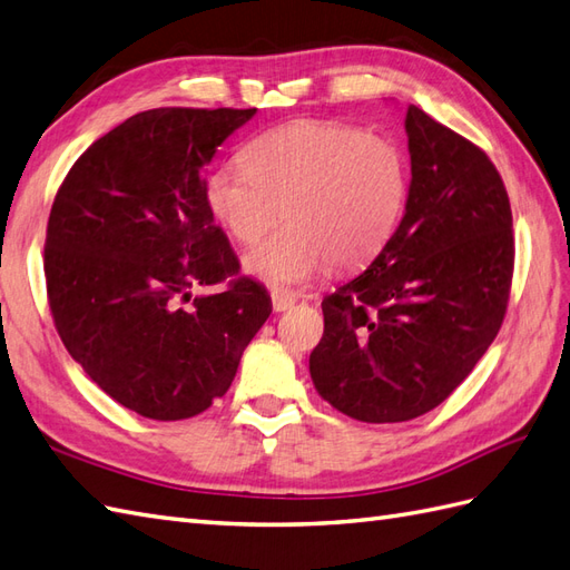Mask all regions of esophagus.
Listing matches in <instances>:
<instances>
[{
  "label": "esophagus",
  "instance_id": "1",
  "mask_svg": "<svg viewBox=\"0 0 570 570\" xmlns=\"http://www.w3.org/2000/svg\"><path fill=\"white\" fill-rule=\"evenodd\" d=\"M296 303V294H291V291H284V288H274L272 291V306L276 313L282 311H288L291 306Z\"/></svg>",
  "mask_w": 570,
  "mask_h": 570
}]
</instances>
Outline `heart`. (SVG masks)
I'll return each instance as SVG.
<instances>
[{
    "label": "heart",
    "instance_id": "heart-1",
    "mask_svg": "<svg viewBox=\"0 0 570 570\" xmlns=\"http://www.w3.org/2000/svg\"><path fill=\"white\" fill-rule=\"evenodd\" d=\"M245 165H223L204 198L225 233L253 245L284 208L286 228L249 249L243 267L274 288L376 259L403 218L410 167L393 138L337 121H296L255 138Z\"/></svg>",
    "mask_w": 570,
    "mask_h": 570
}]
</instances>
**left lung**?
<instances>
[{
  "label": "left lung",
  "instance_id": "1",
  "mask_svg": "<svg viewBox=\"0 0 570 570\" xmlns=\"http://www.w3.org/2000/svg\"><path fill=\"white\" fill-rule=\"evenodd\" d=\"M410 189L386 249L323 298L311 352L321 399L362 422H405L449 399L508 311L512 210L495 165L410 104Z\"/></svg>",
  "mask_w": 570,
  "mask_h": 570
}]
</instances>
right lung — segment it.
I'll use <instances>...</instances> for the list:
<instances>
[{
	"mask_svg": "<svg viewBox=\"0 0 570 570\" xmlns=\"http://www.w3.org/2000/svg\"><path fill=\"white\" fill-rule=\"evenodd\" d=\"M257 109H150L91 142L50 208L46 286L72 360L116 403L187 420L230 389L272 313L267 288L237 276L204 198V167ZM189 302V307L183 303Z\"/></svg>",
	"mask_w": 570,
	"mask_h": 570,
	"instance_id": "obj_1",
	"label": "right lung"
}]
</instances>
